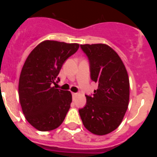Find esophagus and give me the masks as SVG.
<instances>
[{
    "instance_id": "34e87169",
    "label": "esophagus",
    "mask_w": 157,
    "mask_h": 157,
    "mask_svg": "<svg viewBox=\"0 0 157 157\" xmlns=\"http://www.w3.org/2000/svg\"><path fill=\"white\" fill-rule=\"evenodd\" d=\"M76 95H77V94H75V93H72V96H73V97H75V96Z\"/></svg>"
}]
</instances>
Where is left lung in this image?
I'll return each instance as SVG.
<instances>
[{
    "instance_id": "1",
    "label": "left lung",
    "mask_w": 157,
    "mask_h": 157,
    "mask_svg": "<svg viewBox=\"0 0 157 157\" xmlns=\"http://www.w3.org/2000/svg\"><path fill=\"white\" fill-rule=\"evenodd\" d=\"M81 48L90 63L91 79L98 83L93 97L79 109L83 125L92 134L105 135L123 120L130 99V82L125 65L117 52L106 44H85Z\"/></svg>"
}]
</instances>
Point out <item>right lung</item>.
Here are the masks:
<instances>
[{
    "instance_id": "add662e5",
    "label": "right lung",
    "mask_w": 157,
    "mask_h": 157,
    "mask_svg": "<svg viewBox=\"0 0 157 157\" xmlns=\"http://www.w3.org/2000/svg\"><path fill=\"white\" fill-rule=\"evenodd\" d=\"M78 48L77 43L45 40L30 52L23 64L19 80L20 105L27 122L40 131L59 127L70 109V91L52 84L59 81L62 65Z\"/></svg>"
}]
</instances>
